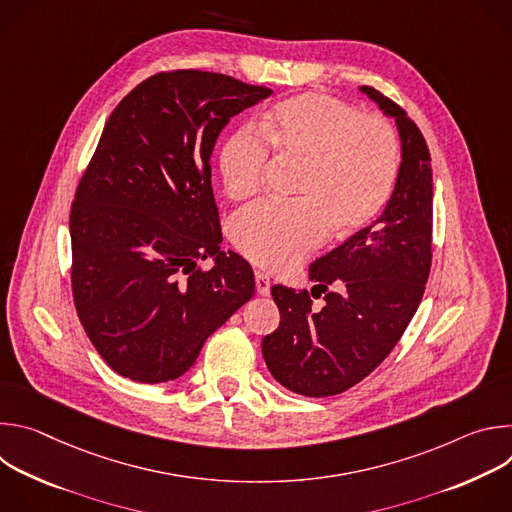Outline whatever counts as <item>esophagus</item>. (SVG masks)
Returning a JSON list of instances; mask_svg holds the SVG:
<instances>
[{"mask_svg": "<svg viewBox=\"0 0 512 512\" xmlns=\"http://www.w3.org/2000/svg\"><path fill=\"white\" fill-rule=\"evenodd\" d=\"M255 285H257V294L267 296L269 289H271V279H269L265 273L257 271V273H255Z\"/></svg>", "mask_w": 512, "mask_h": 512, "instance_id": "34e87169", "label": "esophagus"}]
</instances>
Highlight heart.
Wrapping results in <instances>:
<instances>
[{"label": "heart", "mask_w": 512, "mask_h": 512, "mask_svg": "<svg viewBox=\"0 0 512 512\" xmlns=\"http://www.w3.org/2000/svg\"><path fill=\"white\" fill-rule=\"evenodd\" d=\"M261 131L279 162L300 164L291 206L261 202L241 210L231 225L237 249L255 265L287 271L320 249L328 237L367 227L391 196L399 170L393 125L375 113L324 95L304 93L277 103ZM269 150L249 127L233 131L221 148L225 192L253 196L263 182Z\"/></svg>", "instance_id": "obj_1"}]
</instances>
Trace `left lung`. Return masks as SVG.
I'll list each match as a JSON object with an SVG mask.
<instances>
[{
	"label": "left lung",
	"mask_w": 512,
	"mask_h": 512,
	"mask_svg": "<svg viewBox=\"0 0 512 512\" xmlns=\"http://www.w3.org/2000/svg\"><path fill=\"white\" fill-rule=\"evenodd\" d=\"M401 137L395 190L371 227L310 265L322 311L308 289L273 285L281 320L261 342L269 373L304 397H330L369 377L389 356L423 298L431 269L433 180L431 156L415 121L373 87H360ZM337 289L330 292L327 287Z\"/></svg>",
	"instance_id": "1"
}]
</instances>
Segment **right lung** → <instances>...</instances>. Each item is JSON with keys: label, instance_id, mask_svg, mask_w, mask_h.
Here are the masks:
<instances>
[{"label": "right lung", "instance_id": "1", "mask_svg": "<svg viewBox=\"0 0 512 512\" xmlns=\"http://www.w3.org/2000/svg\"><path fill=\"white\" fill-rule=\"evenodd\" d=\"M271 93L180 68L139 83L107 119L70 208V283L87 336L117 375L182 377L253 298L251 265L221 249L210 154L229 119ZM204 258L210 270L197 267Z\"/></svg>", "mask_w": 512, "mask_h": 512}]
</instances>
